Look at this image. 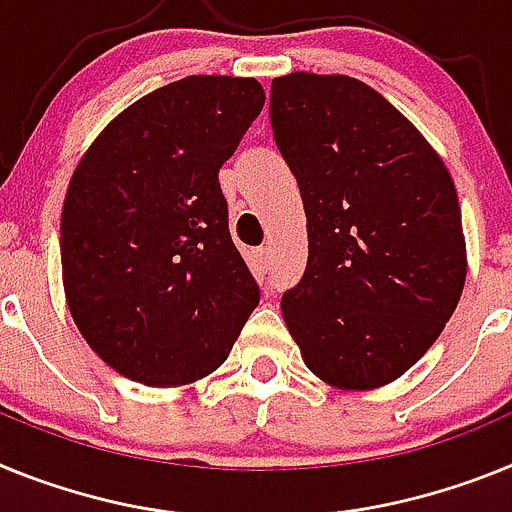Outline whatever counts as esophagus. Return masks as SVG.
<instances>
[{
	"mask_svg": "<svg viewBox=\"0 0 512 512\" xmlns=\"http://www.w3.org/2000/svg\"><path fill=\"white\" fill-rule=\"evenodd\" d=\"M252 262H255L257 273H268L270 265H273V252H270V247H257L252 252Z\"/></svg>",
	"mask_w": 512,
	"mask_h": 512,
	"instance_id": "34e87169",
	"label": "esophagus"
}]
</instances>
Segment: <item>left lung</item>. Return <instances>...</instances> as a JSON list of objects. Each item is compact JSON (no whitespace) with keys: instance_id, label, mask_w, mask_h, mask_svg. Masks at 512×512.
<instances>
[{"instance_id":"8db88e82","label":"left lung","mask_w":512,"mask_h":512,"mask_svg":"<svg viewBox=\"0 0 512 512\" xmlns=\"http://www.w3.org/2000/svg\"><path fill=\"white\" fill-rule=\"evenodd\" d=\"M270 123L309 234L304 275L281 299L288 332L327 384H389L438 340L464 291L446 164L389 100L342 74L273 79Z\"/></svg>"}]
</instances>
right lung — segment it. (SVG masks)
<instances>
[{
	"mask_svg": "<svg viewBox=\"0 0 512 512\" xmlns=\"http://www.w3.org/2000/svg\"><path fill=\"white\" fill-rule=\"evenodd\" d=\"M262 105L257 79L185 77L123 110L71 175L66 301L90 348L128 379H203L260 304L219 170Z\"/></svg>",
	"mask_w": 512,
	"mask_h": 512,
	"instance_id": "obj_1",
	"label": "right lung"
}]
</instances>
